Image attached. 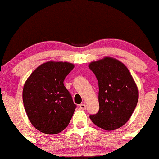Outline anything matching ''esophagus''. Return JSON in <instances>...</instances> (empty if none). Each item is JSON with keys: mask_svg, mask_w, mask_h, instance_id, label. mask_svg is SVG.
I'll return each mask as SVG.
<instances>
[{"mask_svg": "<svg viewBox=\"0 0 159 159\" xmlns=\"http://www.w3.org/2000/svg\"><path fill=\"white\" fill-rule=\"evenodd\" d=\"M79 107H81V109H83V110H85L86 109V105L84 103H82V104H81V105H79Z\"/></svg>", "mask_w": 159, "mask_h": 159, "instance_id": "1", "label": "esophagus"}]
</instances>
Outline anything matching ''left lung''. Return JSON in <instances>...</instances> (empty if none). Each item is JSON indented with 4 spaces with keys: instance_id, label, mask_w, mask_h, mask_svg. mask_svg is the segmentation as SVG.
<instances>
[{
    "instance_id": "1",
    "label": "left lung",
    "mask_w": 159,
    "mask_h": 159,
    "mask_svg": "<svg viewBox=\"0 0 159 159\" xmlns=\"http://www.w3.org/2000/svg\"><path fill=\"white\" fill-rule=\"evenodd\" d=\"M98 81L99 110L90 118L95 125L107 131L122 127L130 119L138 101L135 81L125 64L105 57L89 64Z\"/></svg>"
}]
</instances>
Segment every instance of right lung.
<instances>
[{
    "mask_svg": "<svg viewBox=\"0 0 159 159\" xmlns=\"http://www.w3.org/2000/svg\"><path fill=\"white\" fill-rule=\"evenodd\" d=\"M74 67L68 62L48 61L39 66L25 81L24 106L30 122L39 132L56 134L69 125L76 105L63 81Z\"/></svg>",
    "mask_w": 159,
    "mask_h": 159,
    "instance_id": "add662e5",
    "label": "right lung"
}]
</instances>
